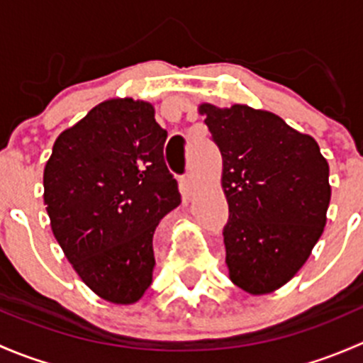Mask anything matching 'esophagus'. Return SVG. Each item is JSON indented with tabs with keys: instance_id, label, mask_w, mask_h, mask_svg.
<instances>
[{
	"instance_id": "34e87169",
	"label": "esophagus",
	"mask_w": 363,
	"mask_h": 363,
	"mask_svg": "<svg viewBox=\"0 0 363 363\" xmlns=\"http://www.w3.org/2000/svg\"><path fill=\"white\" fill-rule=\"evenodd\" d=\"M193 188H195V181H193V175L186 174L184 177H182V189H184L186 195H191Z\"/></svg>"
}]
</instances>
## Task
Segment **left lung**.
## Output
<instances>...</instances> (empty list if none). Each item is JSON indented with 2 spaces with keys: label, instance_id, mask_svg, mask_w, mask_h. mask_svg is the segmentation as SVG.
Instances as JSON below:
<instances>
[{
  "label": "left lung",
  "instance_id": "8db88e82",
  "mask_svg": "<svg viewBox=\"0 0 363 363\" xmlns=\"http://www.w3.org/2000/svg\"><path fill=\"white\" fill-rule=\"evenodd\" d=\"M199 112L223 156L230 279L251 295L272 294L302 269L327 225V160L311 135L272 112L240 104Z\"/></svg>",
  "mask_w": 363,
  "mask_h": 363
}]
</instances>
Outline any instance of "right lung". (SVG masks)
Instances as JSON below:
<instances>
[{"mask_svg":"<svg viewBox=\"0 0 363 363\" xmlns=\"http://www.w3.org/2000/svg\"><path fill=\"white\" fill-rule=\"evenodd\" d=\"M164 140L155 105L112 98L56 138L43 170L54 237L86 286L107 302L142 298L156 265V226L181 203Z\"/></svg>","mask_w":363,"mask_h":363,"instance_id":"1","label":"right lung"}]
</instances>
